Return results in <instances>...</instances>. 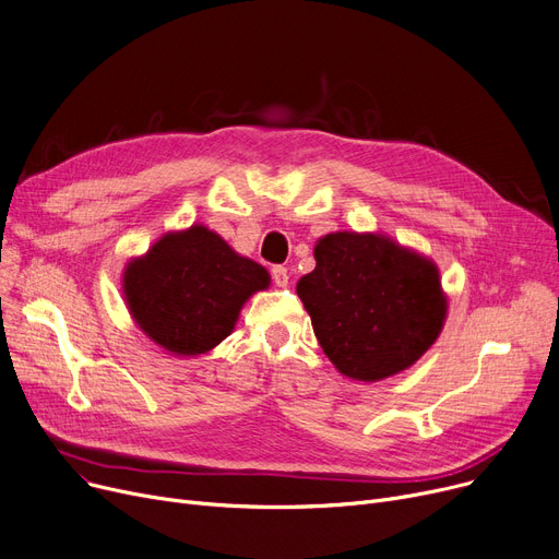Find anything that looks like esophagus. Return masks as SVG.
Here are the masks:
<instances>
[{"instance_id": "obj_1", "label": "esophagus", "mask_w": 559, "mask_h": 559, "mask_svg": "<svg viewBox=\"0 0 559 559\" xmlns=\"http://www.w3.org/2000/svg\"><path fill=\"white\" fill-rule=\"evenodd\" d=\"M272 278H274L276 287H287V283H289V272L283 267V264H276V267L272 270Z\"/></svg>"}]
</instances>
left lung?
I'll list each match as a JSON object with an SVG mask.
<instances>
[{
  "label": "left lung",
  "instance_id": "8db88e82",
  "mask_svg": "<svg viewBox=\"0 0 559 559\" xmlns=\"http://www.w3.org/2000/svg\"><path fill=\"white\" fill-rule=\"evenodd\" d=\"M317 267L297 295L340 373L376 383L413 367L442 333L437 264L388 235L340 230L314 245Z\"/></svg>",
  "mask_w": 559,
  "mask_h": 559
}]
</instances>
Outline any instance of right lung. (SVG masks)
<instances>
[{
	"instance_id": "1",
	"label": "right lung",
	"mask_w": 559,
	"mask_h": 559,
	"mask_svg": "<svg viewBox=\"0 0 559 559\" xmlns=\"http://www.w3.org/2000/svg\"><path fill=\"white\" fill-rule=\"evenodd\" d=\"M270 287L262 264L235 253L201 224L165 233L131 258L122 292L142 333L174 356L209 354L226 340L247 299Z\"/></svg>"
}]
</instances>
